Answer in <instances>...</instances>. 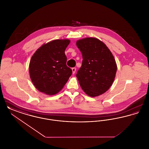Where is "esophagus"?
I'll return each instance as SVG.
<instances>
[{
    "instance_id": "obj_1",
    "label": "esophagus",
    "mask_w": 149,
    "mask_h": 149,
    "mask_svg": "<svg viewBox=\"0 0 149 149\" xmlns=\"http://www.w3.org/2000/svg\"><path fill=\"white\" fill-rule=\"evenodd\" d=\"M76 70H77V68H72V74H75V71H76Z\"/></svg>"
}]
</instances>
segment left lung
<instances>
[{
    "label": "left lung",
    "mask_w": 149,
    "mask_h": 149,
    "mask_svg": "<svg viewBox=\"0 0 149 149\" xmlns=\"http://www.w3.org/2000/svg\"><path fill=\"white\" fill-rule=\"evenodd\" d=\"M77 46L83 59L76 75L81 88L92 97L103 94L112 84L117 71L112 54L104 43L95 38L78 40Z\"/></svg>",
    "instance_id": "8db88e82"
}]
</instances>
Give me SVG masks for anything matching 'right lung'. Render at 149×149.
I'll list each match as a JSON object with an SVG mask.
<instances>
[{
  "mask_svg": "<svg viewBox=\"0 0 149 149\" xmlns=\"http://www.w3.org/2000/svg\"><path fill=\"white\" fill-rule=\"evenodd\" d=\"M69 40H55L43 44L31 57L29 71L36 88L41 92L54 95L58 92L72 74L66 65L65 50Z\"/></svg>",
  "mask_w": 149,
  "mask_h": 149,
  "instance_id": "add662e5",
  "label": "right lung"
}]
</instances>
